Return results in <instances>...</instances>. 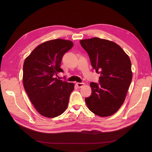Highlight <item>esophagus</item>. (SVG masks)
Listing matches in <instances>:
<instances>
[{
	"label": "esophagus",
	"instance_id": "1",
	"mask_svg": "<svg viewBox=\"0 0 152 152\" xmlns=\"http://www.w3.org/2000/svg\"><path fill=\"white\" fill-rule=\"evenodd\" d=\"M84 84L83 83H77L76 84V86H77V87H81Z\"/></svg>",
	"mask_w": 152,
	"mask_h": 152
}]
</instances>
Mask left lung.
I'll return each instance as SVG.
<instances>
[{"label": "left lung", "mask_w": 152, "mask_h": 152, "mask_svg": "<svg viewBox=\"0 0 152 152\" xmlns=\"http://www.w3.org/2000/svg\"><path fill=\"white\" fill-rule=\"evenodd\" d=\"M92 66L100 74L98 83H91V96L85 99L88 108L101 117L115 113L124 102L132 73L129 56L117 44L94 37L80 41Z\"/></svg>", "instance_id": "1"}]
</instances>
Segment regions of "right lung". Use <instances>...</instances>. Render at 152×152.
Returning <instances> with one entry per match:
<instances>
[{"label":"right lung","instance_id":"right-lung-1","mask_svg":"<svg viewBox=\"0 0 152 152\" xmlns=\"http://www.w3.org/2000/svg\"><path fill=\"white\" fill-rule=\"evenodd\" d=\"M73 42L57 39L38 45L23 64L24 87L33 105L41 115L55 118L67 108L74 84L57 78L63 56Z\"/></svg>","mask_w":152,"mask_h":152}]
</instances>
